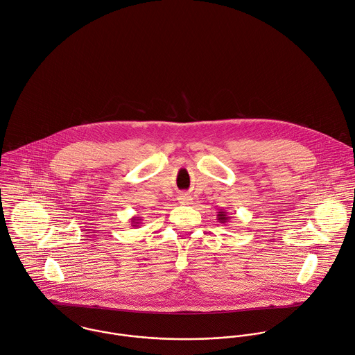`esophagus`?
Masks as SVG:
<instances>
[{
	"label": "esophagus",
	"instance_id": "obj_1",
	"mask_svg": "<svg viewBox=\"0 0 355 355\" xmlns=\"http://www.w3.org/2000/svg\"><path fill=\"white\" fill-rule=\"evenodd\" d=\"M180 200H181V202H191L192 198H191V195H188V193H181V195H180Z\"/></svg>",
	"mask_w": 355,
	"mask_h": 355
}]
</instances>
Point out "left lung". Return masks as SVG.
<instances>
[{"mask_svg": "<svg viewBox=\"0 0 355 355\" xmlns=\"http://www.w3.org/2000/svg\"><path fill=\"white\" fill-rule=\"evenodd\" d=\"M216 218H218V220L220 223H225V222H227V219H230V216H227L226 211H219L218 215H216Z\"/></svg>", "mask_w": 355, "mask_h": 355, "instance_id": "8db88e82", "label": "left lung"}]
</instances>
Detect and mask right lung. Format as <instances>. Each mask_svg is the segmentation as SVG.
I'll return each mask as SVG.
<instances>
[{"label": "right lung", "instance_id": "add662e5", "mask_svg": "<svg viewBox=\"0 0 355 355\" xmlns=\"http://www.w3.org/2000/svg\"><path fill=\"white\" fill-rule=\"evenodd\" d=\"M130 223H132V226L137 227V226H140V223H142L141 218H140V216H133V218L130 219Z\"/></svg>", "mask_w": 355, "mask_h": 355}]
</instances>
